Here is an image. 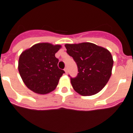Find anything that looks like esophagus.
Listing matches in <instances>:
<instances>
[{
    "label": "esophagus",
    "mask_w": 133,
    "mask_h": 133,
    "mask_svg": "<svg viewBox=\"0 0 133 133\" xmlns=\"http://www.w3.org/2000/svg\"><path fill=\"white\" fill-rule=\"evenodd\" d=\"M64 70H65V74H68V68H65L64 69Z\"/></svg>",
    "instance_id": "1"
}]
</instances>
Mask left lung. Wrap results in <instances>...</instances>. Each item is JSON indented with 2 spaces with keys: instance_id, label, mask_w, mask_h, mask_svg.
Returning <instances> with one entry per match:
<instances>
[{
  "instance_id": "1",
  "label": "left lung",
  "mask_w": 133,
  "mask_h": 133,
  "mask_svg": "<svg viewBox=\"0 0 133 133\" xmlns=\"http://www.w3.org/2000/svg\"><path fill=\"white\" fill-rule=\"evenodd\" d=\"M65 46L78 68L77 77H70L74 90L82 96H91L100 92L111 76L113 59L110 52L91 43Z\"/></svg>"
}]
</instances>
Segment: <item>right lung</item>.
<instances>
[{"mask_svg": "<svg viewBox=\"0 0 133 133\" xmlns=\"http://www.w3.org/2000/svg\"><path fill=\"white\" fill-rule=\"evenodd\" d=\"M61 46L41 43L22 52L18 60V71L24 83L33 92L44 95L52 92L65 73L58 68L55 54Z\"/></svg>", "mask_w": 133, "mask_h": 133, "instance_id": "obj_1", "label": "right lung"}]
</instances>
